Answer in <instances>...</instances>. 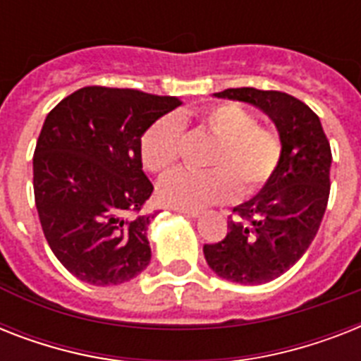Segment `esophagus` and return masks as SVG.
Masks as SVG:
<instances>
[{
  "instance_id": "esophagus-1",
  "label": "esophagus",
  "mask_w": 361,
  "mask_h": 361,
  "mask_svg": "<svg viewBox=\"0 0 361 361\" xmlns=\"http://www.w3.org/2000/svg\"><path fill=\"white\" fill-rule=\"evenodd\" d=\"M174 209L178 212V214L185 215V217H192V219L200 215V209H187V208H174Z\"/></svg>"
}]
</instances>
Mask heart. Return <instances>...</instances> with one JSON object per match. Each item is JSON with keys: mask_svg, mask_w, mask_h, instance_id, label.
I'll return each instance as SVG.
<instances>
[{"mask_svg": "<svg viewBox=\"0 0 361 361\" xmlns=\"http://www.w3.org/2000/svg\"><path fill=\"white\" fill-rule=\"evenodd\" d=\"M198 123L217 138L209 153L208 172L174 170L159 183V198L172 208L197 209L228 202L238 195L251 197L262 189L283 159V142L275 130L257 123V118L236 103H221L200 114ZM183 125L176 116H164L144 133L142 163L149 172L163 174L180 157Z\"/></svg>", "mask_w": 361, "mask_h": 361, "instance_id": "obj_1", "label": "heart"}]
</instances>
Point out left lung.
<instances>
[{
    "instance_id": "obj_1",
    "label": "left lung",
    "mask_w": 361,
    "mask_h": 361,
    "mask_svg": "<svg viewBox=\"0 0 361 361\" xmlns=\"http://www.w3.org/2000/svg\"><path fill=\"white\" fill-rule=\"evenodd\" d=\"M214 95L266 112L283 142V159L268 183L234 208L238 217L228 219L223 240L204 245L219 277L262 285L290 269L319 232L330 197V142L319 116L288 93L231 87Z\"/></svg>"
}]
</instances>
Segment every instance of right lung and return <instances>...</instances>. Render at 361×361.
<instances>
[{
    "mask_svg": "<svg viewBox=\"0 0 361 361\" xmlns=\"http://www.w3.org/2000/svg\"><path fill=\"white\" fill-rule=\"evenodd\" d=\"M178 97L87 86L47 116L33 153L42 232L59 262L84 283L121 285L152 258L144 212L153 185L142 135L180 106Z\"/></svg>",
    "mask_w": 361,
    "mask_h": 361,
    "instance_id": "1",
    "label": "right lung"
}]
</instances>
